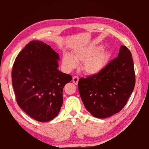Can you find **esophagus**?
I'll return each instance as SVG.
<instances>
[{"instance_id": "34e87169", "label": "esophagus", "mask_w": 149, "mask_h": 149, "mask_svg": "<svg viewBox=\"0 0 149 149\" xmlns=\"http://www.w3.org/2000/svg\"><path fill=\"white\" fill-rule=\"evenodd\" d=\"M73 82H74V84L77 85V83H78V81H79V77H78L77 76H74L73 77Z\"/></svg>"}]
</instances>
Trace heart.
I'll return each instance as SVG.
<instances>
[{
    "instance_id": "b5f03b06",
    "label": "heart",
    "mask_w": 149,
    "mask_h": 149,
    "mask_svg": "<svg viewBox=\"0 0 149 149\" xmlns=\"http://www.w3.org/2000/svg\"><path fill=\"white\" fill-rule=\"evenodd\" d=\"M100 46H91L76 50L73 57L68 54L63 55L62 62L67 69L75 68L77 63H84L83 70L88 75H96L104 68L110 59V53L101 50Z\"/></svg>"
}]
</instances>
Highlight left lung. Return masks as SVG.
Wrapping results in <instances>:
<instances>
[{
  "label": "left lung",
  "mask_w": 149,
  "mask_h": 149,
  "mask_svg": "<svg viewBox=\"0 0 149 149\" xmlns=\"http://www.w3.org/2000/svg\"><path fill=\"white\" fill-rule=\"evenodd\" d=\"M132 55L120 47L118 57L96 75L80 78L78 89L88 112L97 118L110 117L125 107L135 85Z\"/></svg>",
  "instance_id": "8db88e82"
}]
</instances>
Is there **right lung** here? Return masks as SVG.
<instances>
[{
  "label": "right lung",
  "mask_w": 149,
  "mask_h": 149,
  "mask_svg": "<svg viewBox=\"0 0 149 149\" xmlns=\"http://www.w3.org/2000/svg\"><path fill=\"white\" fill-rule=\"evenodd\" d=\"M59 55L44 42L30 41L17 55L12 81L16 102L33 119L45 122L57 116L65 85L72 75L58 69Z\"/></svg>",
  "instance_id": "obj_1"
}]
</instances>
